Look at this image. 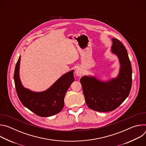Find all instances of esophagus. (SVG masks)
Masks as SVG:
<instances>
[{
  "mask_svg": "<svg viewBox=\"0 0 146 146\" xmlns=\"http://www.w3.org/2000/svg\"><path fill=\"white\" fill-rule=\"evenodd\" d=\"M83 73H84V72H83V70L80 68H77L75 71V74H76V76L78 77L81 76L83 74Z\"/></svg>",
  "mask_w": 146,
  "mask_h": 146,
  "instance_id": "esophagus-1",
  "label": "esophagus"
}]
</instances>
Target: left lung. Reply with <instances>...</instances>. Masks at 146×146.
I'll use <instances>...</instances> for the list:
<instances>
[{
    "label": "left lung",
    "instance_id": "obj_1",
    "mask_svg": "<svg viewBox=\"0 0 146 146\" xmlns=\"http://www.w3.org/2000/svg\"><path fill=\"white\" fill-rule=\"evenodd\" d=\"M111 52L120 63L117 78L103 82L93 76L80 79L86 102L88 108L99 112L111 111L117 109L128 96L132 87V66L127 50L117 38H112Z\"/></svg>",
    "mask_w": 146,
    "mask_h": 146
}]
</instances>
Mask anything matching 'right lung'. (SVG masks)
Returning <instances> with one entry per match:
<instances>
[{
	"mask_svg": "<svg viewBox=\"0 0 146 146\" xmlns=\"http://www.w3.org/2000/svg\"><path fill=\"white\" fill-rule=\"evenodd\" d=\"M19 56L14 70V80L17 95L23 105L40 117H50L59 113L64 106V98L74 81L73 70L61 76L48 90L35 92L25 88L19 79Z\"/></svg>",
	"mask_w": 146,
	"mask_h": 146,
	"instance_id": "add662e5",
	"label": "right lung"
}]
</instances>
